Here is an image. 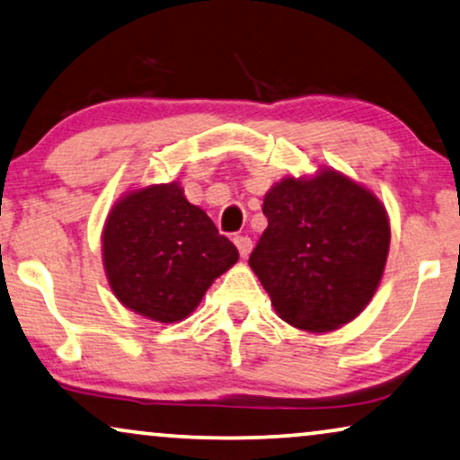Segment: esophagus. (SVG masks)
<instances>
[{
    "instance_id": "34e87169",
    "label": "esophagus",
    "mask_w": 460,
    "mask_h": 460,
    "mask_svg": "<svg viewBox=\"0 0 460 460\" xmlns=\"http://www.w3.org/2000/svg\"><path fill=\"white\" fill-rule=\"evenodd\" d=\"M234 244L241 257H249L251 249H253V241H251L249 236H234Z\"/></svg>"
}]
</instances>
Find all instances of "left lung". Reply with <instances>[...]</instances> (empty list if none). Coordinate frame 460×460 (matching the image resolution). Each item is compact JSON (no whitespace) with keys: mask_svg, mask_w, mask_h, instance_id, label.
<instances>
[{"mask_svg":"<svg viewBox=\"0 0 460 460\" xmlns=\"http://www.w3.org/2000/svg\"><path fill=\"white\" fill-rule=\"evenodd\" d=\"M268 228L249 257L279 316L307 332L335 331L379 287L389 219L368 188L335 169L285 178L263 197Z\"/></svg>","mask_w":460,"mask_h":460,"instance_id":"left-lung-1","label":"left lung"}]
</instances>
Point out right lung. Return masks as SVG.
Here are the masks:
<instances>
[{
  "label": "right lung",
  "mask_w": 460,
  "mask_h": 460,
  "mask_svg": "<svg viewBox=\"0 0 460 460\" xmlns=\"http://www.w3.org/2000/svg\"><path fill=\"white\" fill-rule=\"evenodd\" d=\"M102 261L115 297L155 323L190 316L238 251L178 181L123 194L106 217Z\"/></svg>",
  "instance_id": "1"
}]
</instances>
